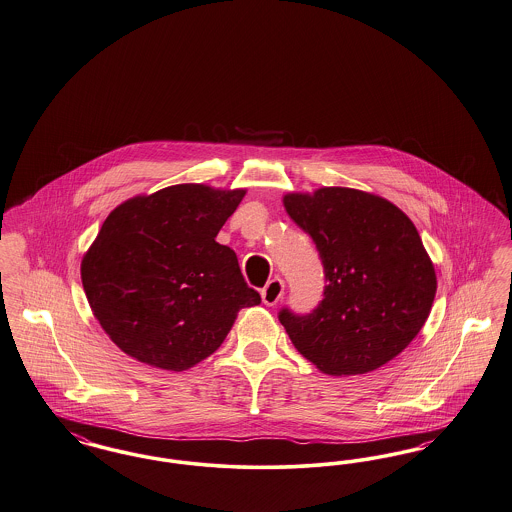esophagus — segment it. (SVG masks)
<instances>
[{"label": "esophagus", "mask_w": 512, "mask_h": 512, "mask_svg": "<svg viewBox=\"0 0 512 512\" xmlns=\"http://www.w3.org/2000/svg\"><path fill=\"white\" fill-rule=\"evenodd\" d=\"M266 307H274L284 297V282L280 278H272L261 291Z\"/></svg>", "instance_id": "obj_1"}]
</instances>
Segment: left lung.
<instances>
[{
	"instance_id": "8db88e82",
	"label": "left lung",
	"mask_w": 512,
	"mask_h": 512,
	"mask_svg": "<svg viewBox=\"0 0 512 512\" xmlns=\"http://www.w3.org/2000/svg\"><path fill=\"white\" fill-rule=\"evenodd\" d=\"M287 215L316 244L324 299L278 318L295 348L329 375L385 366L425 326L436 274L408 215L375 194L326 186L284 196Z\"/></svg>"
}]
</instances>
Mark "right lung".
I'll return each mask as SVG.
<instances>
[{
    "mask_svg": "<svg viewBox=\"0 0 512 512\" xmlns=\"http://www.w3.org/2000/svg\"><path fill=\"white\" fill-rule=\"evenodd\" d=\"M246 190L175 184L118 205L83 255L101 328L131 358L183 371L223 345L238 310L261 295L236 253L215 242Z\"/></svg>",
    "mask_w": 512,
    "mask_h": 512,
    "instance_id": "obj_1",
    "label": "right lung"
}]
</instances>
